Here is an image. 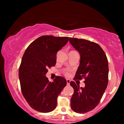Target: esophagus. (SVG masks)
Here are the masks:
<instances>
[{
	"instance_id": "esophagus-1",
	"label": "esophagus",
	"mask_w": 124,
	"mask_h": 124,
	"mask_svg": "<svg viewBox=\"0 0 124 124\" xmlns=\"http://www.w3.org/2000/svg\"><path fill=\"white\" fill-rule=\"evenodd\" d=\"M70 80L69 79H67V85H70Z\"/></svg>"
}]
</instances>
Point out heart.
<instances>
[{"instance_id": "1", "label": "heart", "mask_w": 124, "mask_h": 124, "mask_svg": "<svg viewBox=\"0 0 124 124\" xmlns=\"http://www.w3.org/2000/svg\"><path fill=\"white\" fill-rule=\"evenodd\" d=\"M64 74L65 75H66V77H69V76H70V73L69 72V71H68V70L64 71Z\"/></svg>"}]
</instances>
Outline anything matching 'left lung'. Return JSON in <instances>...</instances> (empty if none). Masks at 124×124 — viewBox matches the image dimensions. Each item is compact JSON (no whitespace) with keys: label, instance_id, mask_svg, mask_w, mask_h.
I'll return each mask as SVG.
<instances>
[{"label":"left lung","instance_id":"left-lung-1","mask_svg":"<svg viewBox=\"0 0 124 124\" xmlns=\"http://www.w3.org/2000/svg\"><path fill=\"white\" fill-rule=\"evenodd\" d=\"M70 43L79 52L80 64L74 80L85 79L84 87L74 81L70 107L74 112L85 113L93 109L103 95L108 83V62L106 54L97 43L83 39L70 38Z\"/></svg>","mask_w":124,"mask_h":124}]
</instances>
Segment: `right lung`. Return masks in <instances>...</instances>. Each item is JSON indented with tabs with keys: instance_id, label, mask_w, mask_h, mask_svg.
Wrapping results in <instances>:
<instances>
[{
	"instance_id": "add662e5",
	"label": "right lung",
	"mask_w": 124,
	"mask_h": 124,
	"mask_svg": "<svg viewBox=\"0 0 124 124\" xmlns=\"http://www.w3.org/2000/svg\"><path fill=\"white\" fill-rule=\"evenodd\" d=\"M69 37L41 36L25 51L19 68L21 89L26 101L38 112L49 113L57 106V98L67 85L64 78L57 76L50 82L45 75L54 66L56 54L68 41Z\"/></svg>"
}]
</instances>
